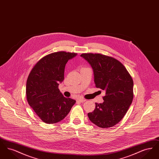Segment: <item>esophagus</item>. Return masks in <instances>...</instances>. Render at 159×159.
Masks as SVG:
<instances>
[{"mask_svg":"<svg viewBox=\"0 0 159 159\" xmlns=\"http://www.w3.org/2000/svg\"><path fill=\"white\" fill-rule=\"evenodd\" d=\"M84 101H86V99L83 98H79L77 99V102H84Z\"/></svg>","mask_w":159,"mask_h":159,"instance_id":"34e87169","label":"esophagus"}]
</instances>
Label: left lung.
Segmentation results:
<instances>
[{
  "label": "left lung",
  "instance_id": "left-lung-1",
  "mask_svg": "<svg viewBox=\"0 0 159 159\" xmlns=\"http://www.w3.org/2000/svg\"><path fill=\"white\" fill-rule=\"evenodd\" d=\"M93 71L95 86L104 92L102 103L88 114L89 120L102 128L113 127L123 118L134 98V82L119 61L101 53H82Z\"/></svg>",
  "mask_w": 159,
  "mask_h": 159
}]
</instances>
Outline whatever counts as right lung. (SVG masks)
Returning a JSON list of instances; mask_svg holds the SVG:
<instances>
[{
    "label": "right lung",
    "mask_w": 159,
    "mask_h": 159,
    "mask_svg": "<svg viewBox=\"0 0 159 159\" xmlns=\"http://www.w3.org/2000/svg\"><path fill=\"white\" fill-rule=\"evenodd\" d=\"M76 53L60 51L46 55L32 68L26 84L29 104L40 119L53 124L64 119L76 101L63 96L58 89L64 79V69L68 61Z\"/></svg>",
    "instance_id": "add662e5"
}]
</instances>
